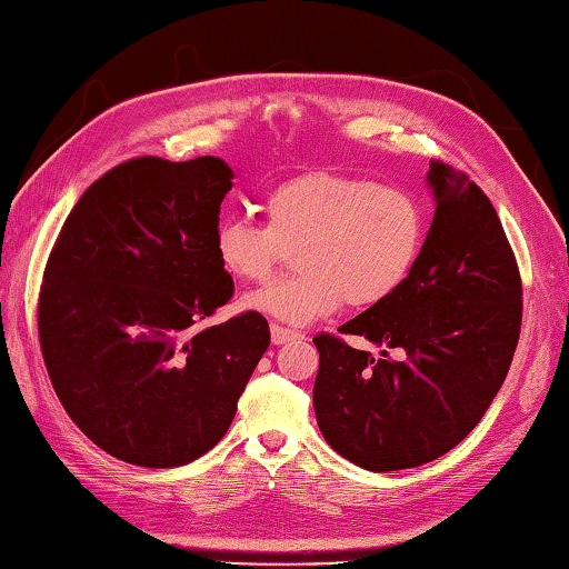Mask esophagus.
Here are the masks:
<instances>
[{
  "label": "esophagus",
  "instance_id": "1",
  "mask_svg": "<svg viewBox=\"0 0 569 569\" xmlns=\"http://www.w3.org/2000/svg\"><path fill=\"white\" fill-rule=\"evenodd\" d=\"M269 332H272V342H274V345H287V342L302 340V335H300V332L287 330V327H279V325H272V327H269Z\"/></svg>",
  "mask_w": 569,
  "mask_h": 569
}]
</instances>
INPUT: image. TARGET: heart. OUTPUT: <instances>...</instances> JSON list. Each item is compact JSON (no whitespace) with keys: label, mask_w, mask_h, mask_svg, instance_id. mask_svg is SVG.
Returning a JSON list of instances; mask_svg holds the SVG:
<instances>
[{"label":"heart","mask_w":569,"mask_h":569,"mask_svg":"<svg viewBox=\"0 0 569 569\" xmlns=\"http://www.w3.org/2000/svg\"><path fill=\"white\" fill-rule=\"evenodd\" d=\"M264 224L224 217L214 257L237 282H264L295 249L290 279L249 295V310L307 325L347 307H375L412 274L425 244V207L410 189L340 172H305L269 189Z\"/></svg>","instance_id":"obj_1"}]
</instances>
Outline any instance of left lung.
<instances>
[{"mask_svg": "<svg viewBox=\"0 0 569 569\" xmlns=\"http://www.w3.org/2000/svg\"><path fill=\"white\" fill-rule=\"evenodd\" d=\"M435 217L407 282L340 327L380 357L317 335L315 415L327 445L372 472L432 462L492 405L522 325V282L495 207L465 172L430 162ZM387 349H400L390 361Z\"/></svg>", "mask_w": 569, "mask_h": 569, "instance_id": "left-lung-1", "label": "left lung"}]
</instances>
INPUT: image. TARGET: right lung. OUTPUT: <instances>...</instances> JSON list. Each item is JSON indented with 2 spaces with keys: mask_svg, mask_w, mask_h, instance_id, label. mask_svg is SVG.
Returning a JSON list of instances; mask_svg holds the SVG:
<instances>
[{
  "mask_svg": "<svg viewBox=\"0 0 569 569\" xmlns=\"http://www.w3.org/2000/svg\"><path fill=\"white\" fill-rule=\"evenodd\" d=\"M219 157H137L79 197L39 292V345L59 402L97 447L179 467L222 440L269 347L244 312L199 327L234 282L214 257L232 189Z\"/></svg>",
  "mask_w": 569,
  "mask_h": 569,
  "instance_id": "right-lung-1",
  "label": "right lung"
}]
</instances>
